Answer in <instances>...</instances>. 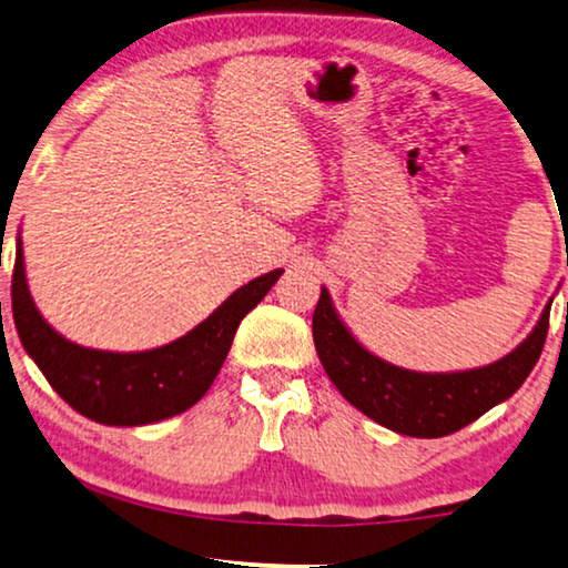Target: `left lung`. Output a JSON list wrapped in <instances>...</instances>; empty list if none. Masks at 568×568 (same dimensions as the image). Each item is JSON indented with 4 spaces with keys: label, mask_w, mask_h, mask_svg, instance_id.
<instances>
[{
    "label": "left lung",
    "mask_w": 568,
    "mask_h": 568,
    "mask_svg": "<svg viewBox=\"0 0 568 568\" xmlns=\"http://www.w3.org/2000/svg\"><path fill=\"white\" fill-rule=\"evenodd\" d=\"M551 302L516 351L469 371L422 373L383 361L357 343L325 286L312 317V335L322 368L357 412L396 434L436 439L465 429L523 386L544 351Z\"/></svg>",
    "instance_id": "1"
}]
</instances>
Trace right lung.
Listing matches in <instances>:
<instances>
[{"label":"right lung","instance_id":"obj_1","mask_svg":"<svg viewBox=\"0 0 568 568\" xmlns=\"http://www.w3.org/2000/svg\"><path fill=\"white\" fill-rule=\"evenodd\" d=\"M284 268L261 274L235 290L211 317L168 345L136 353L83 347L58 333L34 307L24 274L22 241L17 239L12 274L14 327L24 353L45 375L55 394L91 422L144 426L172 418L213 386L231 351L241 320L264 300Z\"/></svg>","mask_w":568,"mask_h":568}]
</instances>
